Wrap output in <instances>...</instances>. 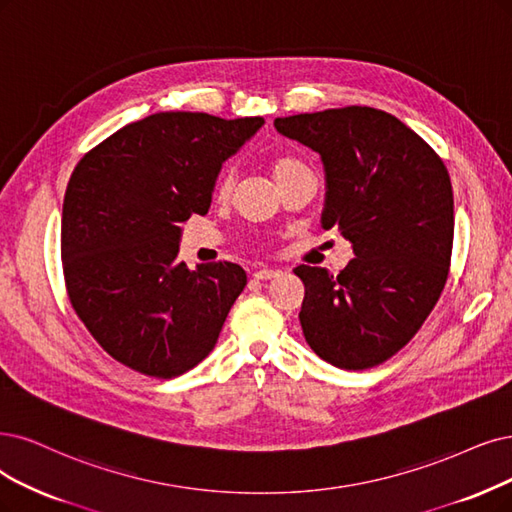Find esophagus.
Returning a JSON list of instances; mask_svg holds the SVG:
<instances>
[{"label":"esophagus","mask_w":512,"mask_h":512,"mask_svg":"<svg viewBox=\"0 0 512 512\" xmlns=\"http://www.w3.org/2000/svg\"><path fill=\"white\" fill-rule=\"evenodd\" d=\"M280 274V270H274V268H259L253 272V278L257 280H270V278H276Z\"/></svg>","instance_id":"obj_1"}]
</instances>
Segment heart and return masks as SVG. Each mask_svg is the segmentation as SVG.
Masks as SVG:
<instances>
[{
    "label": "heart",
    "instance_id": "b5f03b06",
    "mask_svg": "<svg viewBox=\"0 0 512 512\" xmlns=\"http://www.w3.org/2000/svg\"><path fill=\"white\" fill-rule=\"evenodd\" d=\"M297 166H301V162L299 160H295V158H287V156H280V158H276V160H272V173H274V179H276V183L285 177V175H289L293 168H297ZM232 185H234V175L232 173H225L221 179H219V185H217V196L219 198H225V196H230V192H232Z\"/></svg>",
    "mask_w": 512,
    "mask_h": 512
}]
</instances>
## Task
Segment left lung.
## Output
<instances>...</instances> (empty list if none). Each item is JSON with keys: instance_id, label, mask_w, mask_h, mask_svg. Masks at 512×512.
<instances>
[{"instance_id": "1", "label": "left lung", "mask_w": 512, "mask_h": 512, "mask_svg": "<svg viewBox=\"0 0 512 512\" xmlns=\"http://www.w3.org/2000/svg\"><path fill=\"white\" fill-rule=\"evenodd\" d=\"M282 137L325 168L320 223L337 227L354 259L333 276L299 266V323L323 361L348 371L380 365L420 331L447 282L453 192L443 160L399 118L342 107L276 118Z\"/></svg>"}]
</instances>
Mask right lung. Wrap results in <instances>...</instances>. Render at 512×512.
I'll return each mask as SVG.
<instances>
[{"instance_id":"right-lung-1","label":"right lung","mask_w":512,"mask_h":512,"mask_svg":"<svg viewBox=\"0 0 512 512\" xmlns=\"http://www.w3.org/2000/svg\"><path fill=\"white\" fill-rule=\"evenodd\" d=\"M266 120L160 111L113 132L67 183L61 257L73 310L101 348L149 377L196 367L246 285L230 261H179L181 223L211 206L227 158Z\"/></svg>"}]
</instances>
